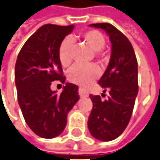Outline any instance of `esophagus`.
<instances>
[{
    "mask_svg": "<svg viewBox=\"0 0 160 160\" xmlns=\"http://www.w3.org/2000/svg\"><path fill=\"white\" fill-rule=\"evenodd\" d=\"M78 94L80 96V98H87V97H88L87 91H84L82 88H79V90H78Z\"/></svg>",
    "mask_w": 160,
    "mask_h": 160,
    "instance_id": "esophagus-1",
    "label": "esophagus"
}]
</instances>
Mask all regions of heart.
I'll return each instance as SVG.
<instances>
[{"label":"heart","instance_id":"heart-1","mask_svg":"<svg viewBox=\"0 0 160 160\" xmlns=\"http://www.w3.org/2000/svg\"><path fill=\"white\" fill-rule=\"evenodd\" d=\"M83 41L90 48L95 51V57L98 58L99 61L103 62L105 57L101 53L105 45V38L103 35L98 30H89L82 34ZM72 47L73 40L70 36H67L62 41L58 48V57L61 63L63 66L70 65L72 62ZM100 74L99 68L95 64L89 65H76L70 69L68 74V79L69 82L75 84L85 86L94 81Z\"/></svg>","mask_w":160,"mask_h":160}]
</instances>
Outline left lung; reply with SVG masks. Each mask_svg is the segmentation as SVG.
<instances>
[{
	"label": "left lung",
	"mask_w": 160,
	"mask_h": 160,
	"mask_svg": "<svg viewBox=\"0 0 160 160\" xmlns=\"http://www.w3.org/2000/svg\"><path fill=\"white\" fill-rule=\"evenodd\" d=\"M90 26L106 32L112 43V54L107 69L98 81L104 89L103 93L108 91L110 95L105 100L100 96L90 95L93 107L88 128L95 138L111 141L123 133L132 114L138 92L137 58L128 38L113 25L95 23Z\"/></svg>",
	"instance_id": "obj_1"
}]
</instances>
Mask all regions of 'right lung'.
Masks as SVG:
<instances>
[{
    "instance_id": "add662e5",
    "label": "right lung",
    "mask_w": 160,
    "mask_h": 160,
    "mask_svg": "<svg viewBox=\"0 0 160 160\" xmlns=\"http://www.w3.org/2000/svg\"><path fill=\"white\" fill-rule=\"evenodd\" d=\"M73 29L74 25L42 26L24 43L15 63V86L23 118L43 138H56L63 132L68 113L79 100L76 84L66 82L60 95L50 89L53 81L65 82L58 48Z\"/></svg>"
}]
</instances>
